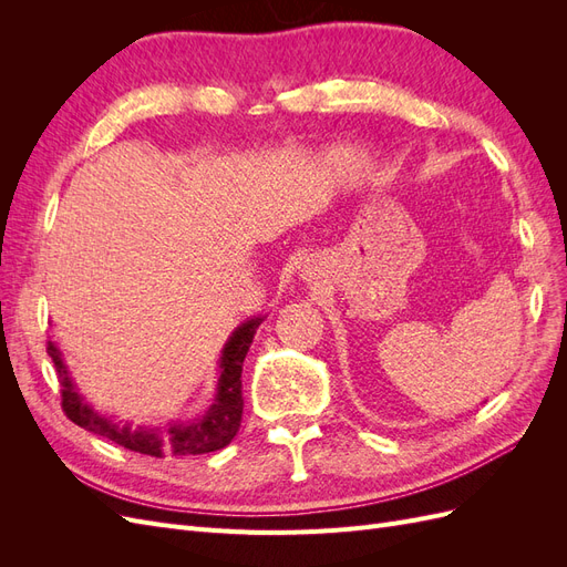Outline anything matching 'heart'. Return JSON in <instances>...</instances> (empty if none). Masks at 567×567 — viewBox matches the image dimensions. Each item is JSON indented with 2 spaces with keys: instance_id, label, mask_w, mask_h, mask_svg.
I'll return each instance as SVG.
<instances>
[{
  "instance_id": "heart-1",
  "label": "heart",
  "mask_w": 567,
  "mask_h": 567,
  "mask_svg": "<svg viewBox=\"0 0 567 567\" xmlns=\"http://www.w3.org/2000/svg\"><path fill=\"white\" fill-rule=\"evenodd\" d=\"M348 163H350V165H359V158H350Z\"/></svg>"
}]
</instances>
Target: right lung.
I'll list each match as a JSON object with an SVG mask.
<instances>
[{"instance_id":"add662e5","label":"right lung","mask_w":567,"mask_h":567,"mask_svg":"<svg viewBox=\"0 0 567 567\" xmlns=\"http://www.w3.org/2000/svg\"><path fill=\"white\" fill-rule=\"evenodd\" d=\"M262 319L265 317L248 319L246 323L238 326V329L231 333V338L227 340V346L219 357L221 373L217 381V394H215L213 406L194 421L167 423L165 427H132L130 423L120 425L104 416H99L96 411L82 400V394L78 392L71 373H68L61 350L49 340L47 352L59 373L61 406L65 411V416L75 425L84 427V431L113 440L115 444H120V447H125L130 452H140L146 456H156V458L196 456V454H210L217 450H225L238 433V425H241L244 359L250 350V342Z\"/></svg>"}]
</instances>
